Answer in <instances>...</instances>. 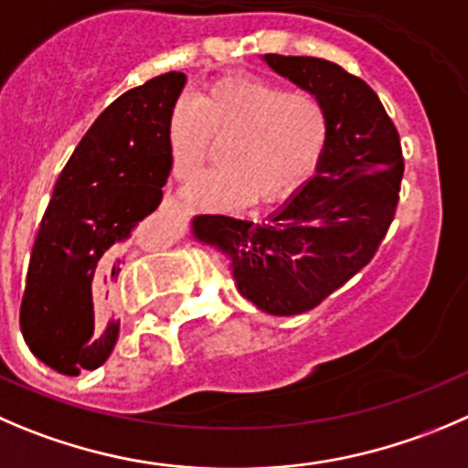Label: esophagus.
<instances>
[{
    "instance_id": "34e87169",
    "label": "esophagus",
    "mask_w": 468,
    "mask_h": 468,
    "mask_svg": "<svg viewBox=\"0 0 468 468\" xmlns=\"http://www.w3.org/2000/svg\"><path fill=\"white\" fill-rule=\"evenodd\" d=\"M163 207L165 208H181V207H184V202H181V199H176L175 195H167V197H165V202H163Z\"/></svg>"
}]
</instances>
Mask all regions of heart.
<instances>
[{
	"instance_id": "obj_1",
	"label": "heart",
	"mask_w": 468,
	"mask_h": 468,
	"mask_svg": "<svg viewBox=\"0 0 468 468\" xmlns=\"http://www.w3.org/2000/svg\"><path fill=\"white\" fill-rule=\"evenodd\" d=\"M328 112L310 91L257 78H225L181 98L167 119L172 175L190 181L220 144V167L188 188L211 208L287 197L313 176L328 144Z\"/></svg>"
}]
</instances>
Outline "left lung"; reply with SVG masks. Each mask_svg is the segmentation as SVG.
I'll return each instance as SVG.
<instances>
[{
    "label": "left lung",
    "mask_w": 468,
    "mask_h": 468,
    "mask_svg": "<svg viewBox=\"0 0 468 468\" xmlns=\"http://www.w3.org/2000/svg\"><path fill=\"white\" fill-rule=\"evenodd\" d=\"M328 112L313 179L264 222L197 216L193 234L231 260L241 296L278 317L308 313L365 264L395 218L404 158L395 123L367 82L317 57L264 55Z\"/></svg>",
    "instance_id": "1"
}]
</instances>
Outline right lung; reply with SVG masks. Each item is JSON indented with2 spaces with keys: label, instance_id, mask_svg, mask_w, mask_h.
<instances>
[{
  "label": "right lung",
  "instance_id": "add662e5",
  "mask_svg": "<svg viewBox=\"0 0 468 468\" xmlns=\"http://www.w3.org/2000/svg\"><path fill=\"white\" fill-rule=\"evenodd\" d=\"M186 75L128 89L91 123L57 179L27 269L20 328L59 375L96 370L119 340L114 284L170 176L167 119Z\"/></svg>",
  "mask_w": 468,
  "mask_h": 468
}]
</instances>
